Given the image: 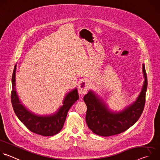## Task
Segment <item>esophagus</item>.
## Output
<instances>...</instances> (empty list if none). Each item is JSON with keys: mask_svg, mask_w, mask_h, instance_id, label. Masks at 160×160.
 <instances>
[{"mask_svg": "<svg viewBox=\"0 0 160 160\" xmlns=\"http://www.w3.org/2000/svg\"><path fill=\"white\" fill-rule=\"evenodd\" d=\"M89 88L88 83L87 81H83L80 83L78 86V92L81 95H83L87 92V91Z\"/></svg>", "mask_w": 160, "mask_h": 160, "instance_id": "1", "label": "esophagus"}]
</instances>
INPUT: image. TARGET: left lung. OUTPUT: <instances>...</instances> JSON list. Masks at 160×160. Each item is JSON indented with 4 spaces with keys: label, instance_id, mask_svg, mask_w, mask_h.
<instances>
[{
    "label": "left lung",
    "instance_id": "left-lung-1",
    "mask_svg": "<svg viewBox=\"0 0 160 160\" xmlns=\"http://www.w3.org/2000/svg\"><path fill=\"white\" fill-rule=\"evenodd\" d=\"M145 78L142 91L137 100L120 112H112L92 90L84 97L87 105L86 123L94 133L104 137L119 134L132 127L141 116L146 102L148 87L147 74L142 65Z\"/></svg>",
    "mask_w": 160,
    "mask_h": 160
}]
</instances>
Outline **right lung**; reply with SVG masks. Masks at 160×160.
<instances>
[{
    "instance_id": "right-lung-1",
    "label": "right lung",
    "mask_w": 160,
    "mask_h": 160,
    "mask_svg": "<svg viewBox=\"0 0 160 160\" xmlns=\"http://www.w3.org/2000/svg\"><path fill=\"white\" fill-rule=\"evenodd\" d=\"M16 64L12 76L11 103L16 115L31 132L43 136H53L58 133L62 128L67 113L72 106L79 99L77 89L75 88L65 97L63 105L58 112L49 116H39L28 111L22 105L16 91L15 75Z\"/></svg>"
}]
</instances>
